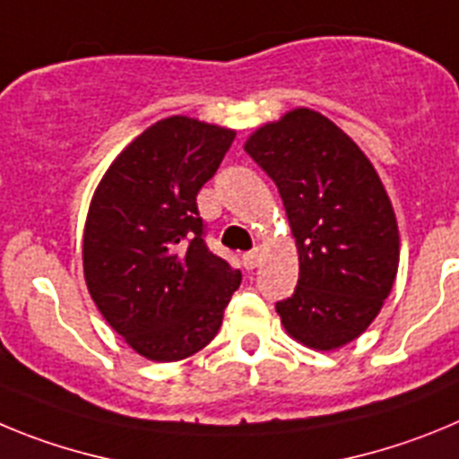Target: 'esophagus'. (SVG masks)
<instances>
[{
	"mask_svg": "<svg viewBox=\"0 0 459 459\" xmlns=\"http://www.w3.org/2000/svg\"><path fill=\"white\" fill-rule=\"evenodd\" d=\"M260 258H263V251L260 249H251L242 255V263H245L247 270H254V267L260 265Z\"/></svg>",
	"mask_w": 459,
	"mask_h": 459,
	"instance_id": "obj_1",
	"label": "esophagus"
}]
</instances>
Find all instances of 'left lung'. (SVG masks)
Segmentation results:
<instances>
[{
	"instance_id": "1",
	"label": "left lung",
	"mask_w": 459,
	"mask_h": 459,
	"mask_svg": "<svg viewBox=\"0 0 459 459\" xmlns=\"http://www.w3.org/2000/svg\"><path fill=\"white\" fill-rule=\"evenodd\" d=\"M245 151L279 187L299 254L295 292L276 301L281 325L307 348H341L394 288L400 238L386 189L361 148L304 107L258 127Z\"/></svg>"
}]
</instances>
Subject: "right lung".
Instances as JSON below:
<instances>
[{
	"instance_id": "obj_1",
	"label": "right lung",
	"mask_w": 459,
	"mask_h": 459,
	"mask_svg": "<svg viewBox=\"0 0 459 459\" xmlns=\"http://www.w3.org/2000/svg\"><path fill=\"white\" fill-rule=\"evenodd\" d=\"M235 132L169 117L102 176L84 226V279L109 327L151 361H180L217 336L239 270L205 245L196 194Z\"/></svg>"
}]
</instances>
